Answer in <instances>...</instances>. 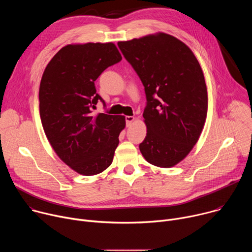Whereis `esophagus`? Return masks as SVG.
I'll return each instance as SVG.
<instances>
[{"instance_id":"1","label":"esophagus","mask_w":252,"mask_h":252,"mask_svg":"<svg viewBox=\"0 0 252 252\" xmlns=\"http://www.w3.org/2000/svg\"><path fill=\"white\" fill-rule=\"evenodd\" d=\"M134 121V117H131V116H127L126 117V126H129L132 122Z\"/></svg>"}]
</instances>
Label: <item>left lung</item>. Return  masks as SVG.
<instances>
[{
	"mask_svg": "<svg viewBox=\"0 0 252 252\" xmlns=\"http://www.w3.org/2000/svg\"><path fill=\"white\" fill-rule=\"evenodd\" d=\"M118 46L145 87L147 136L139 151L148 162L171 167L189 154L205 123L207 90L200 64L185 43L164 32Z\"/></svg>",
	"mask_w": 252,
	"mask_h": 252,
	"instance_id": "1",
	"label": "left lung"
}]
</instances>
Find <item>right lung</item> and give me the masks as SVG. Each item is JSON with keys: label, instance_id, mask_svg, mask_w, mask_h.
<instances>
[{"label": "right lung", "instance_id": "1", "mask_svg": "<svg viewBox=\"0 0 252 252\" xmlns=\"http://www.w3.org/2000/svg\"><path fill=\"white\" fill-rule=\"evenodd\" d=\"M122 61L113 43L67 45L50 61L43 74L40 116L45 133L58 157L83 175L109 167L126 126L124 116L93 115L100 100L95 80Z\"/></svg>", "mask_w": 252, "mask_h": 252}]
</instances>
